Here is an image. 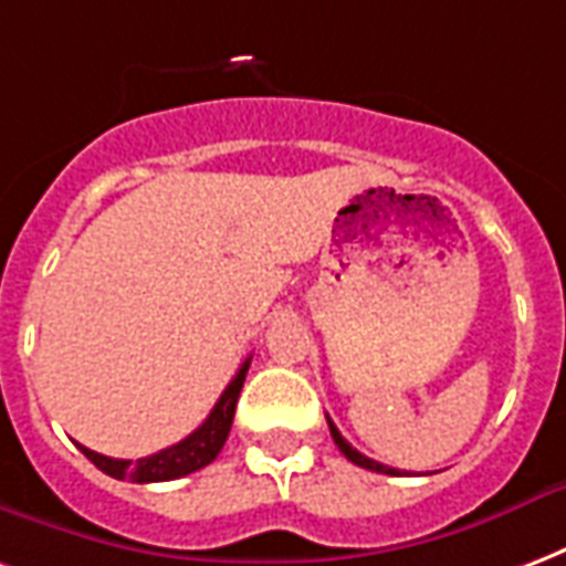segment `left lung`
Segmentation results:
<instances>
[{
	"mask_svg": "<svg viewBox=\"0 0 566 566\" xmlns=\"http://www.w3.org/2000/svg\"><path fill=\"white\" fill-rule=\"evenodd\" d=\"M326 422H329V434H333V441H336V447H338V450H342V453L347 455V459H350V462L359 464V468H368V471H378V474H399L396 468H387V464L375 462V459H368V455H363V453H359V450H354V447H350V443H347L345 438H342V432H338V429H336V422L329 420V417H326Z\"/></svg>",
	"mask_w": 566,
	"mask_h": 566,
	"instance_id": "left-lung-1",
	"label": "left lung"
}]
</instances>
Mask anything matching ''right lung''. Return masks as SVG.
<instances>
[{
	"mask_svg": "<svg viewBox=\"0 0 566 566\" xmlns=\"http://www.w3.org/2000/svg\"><path fill=\"white\" fill-rule=\"evenodd\" d=\"M251 366V357L240 366V371L233 375L228 389L221 392V399L216 401V408L209 411V417L200 422L195 432L182 438L167 450L146 455V459H107V455L95 453L90 447H81L83 455L90 459L98 471H104L113 480H132V483H167V480H179V476L195 474L200 468H207L216 455L221 453V447L228 441L230 426H233V413H237V399L240 389L245 384V371Z\"/></svg>",
	"mask_w": 566,
	"mask_h": 566,
	"instance_id": "obj_1",
	"label": "right lung"
}]
</instances>
